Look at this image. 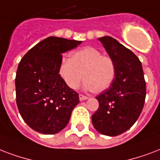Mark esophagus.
<instances>
[{"label":"esophagus","instance_id":"1","mask_svg":"<svg viewBox=\"0 0 160 160\" xmlns=\"http://www.w3.org/2000/svg\"><path fill=\"white\" fill-rule=\"evenodd\" d=\"M88 98L85 96V95H83V94H79V99H80V101H83V100H86Z\"/></svg>","mask_w":160,"mask_h":160}]
</instances>
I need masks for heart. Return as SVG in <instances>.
Returning <instances> with one entry per match:
<instances>
[{
	"label": "heart",
	"instance_id": "obj_1",
	"mask_svg": "<svg viewBox=\"0 0 160 160\" xmlns=\"http://www.w3.org/2000/svg\"><path fill=\"white\" fill-rule=\"evenodd\" d=\"M59 74L70 88H78L83 78L84 88L98 93L111 86L116 67L112 58L103 56L97 48L85 47L72 52L70 59L63 58Z\"/></svg>",
	"mask_w": 160,
	"mask_h": 160
}]
</instances>
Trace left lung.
I'll return each instance as SVG.
<instances>
[{"instance_id": "left-lung-1", "label": "left lung", "mask_w": 160, "mask_h": 160, "mask_svg": "<svg viewBox=\"0 0 160 160\" xmlns=\"http://www.w3.org/2000/svg\"><path fill=\"white\" fill-rule=\"evenodd\" d=\"M116 67L111 86L96 98L98 109L92 116L94 128L100 133L117 136L130 128L143 110L146 82L138 57L114 38H98Z\"/></svg>"}]
</instances>
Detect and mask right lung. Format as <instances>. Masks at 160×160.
I'll return each instance as SVG.
<instances>
[{"label":"right lung","instance_id":"1","mask_svg":"<svg viewBox=\"0 0 160 160\" xmlns=\"http://www.w3.org/2000/svg\"><path fill=\"white\" fill-rule=\"evenodd\" d=\"M81 43V41L50 37L22 58L15 81L17 104L23 120L33 130L54 134L68 123L79 96L63 81L59 66L62 53Z\"/></svg>","mask_w":160,"mask_h":160}]
</instances>
